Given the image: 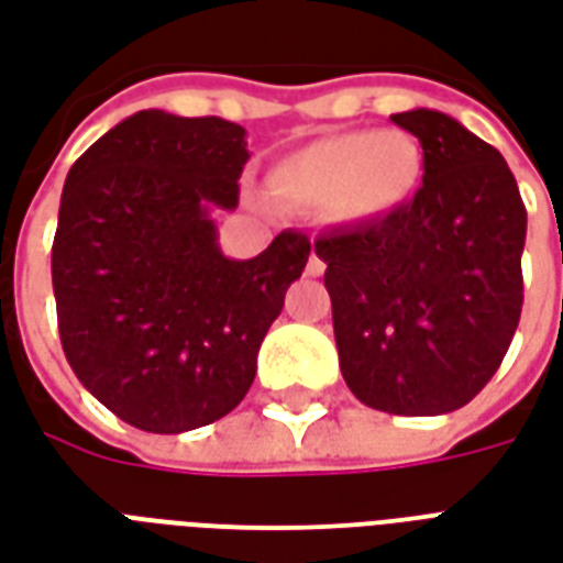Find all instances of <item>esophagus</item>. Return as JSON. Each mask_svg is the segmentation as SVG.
Segmentation results:
<instances>
[{"label":"esophagus","mask_w":563,"mask_h":563,"mask_svg":"<svg viewBox=\"0 0 563 563\" xmlns=\"http://www.w3.org/2000/svg\"><path fill=\"white\" fill-rule=\"evenodd\" d=\"M307 274H310V277H322L324 274V262L319 260V256H310V262H307Z\"/></svg>","instance_id":"1"}]
</instances>
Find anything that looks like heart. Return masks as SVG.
I'll use <instances>...</instances> for the list:
<instances>
[{
    "label": "heart",
    "instance_id": "heart-1",
    "mask_svg": "<svg viewBox=\"0 0 563 563\" xmlns=\"http://www.w3.org/2000/svg\"><path fill=\"white\" fill-rule=\"evenodd\" d=\"M423 157L402 131L331 133L286 154L271 190L295 208H324L336 223H376L418 190Z\"/></svg>",
    "mask_w": 563,
    "mask_h": 563
}]
</instances>
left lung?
Returning a JSON list of instances; mask_svg holds the SVG:
<instances>
[{
	"label": "left lung",
	"instance_id": "1",
	"mask_svg": "<svg viewBox=\"0 0 563 563\" xmlns=\"http://www.w3.org/2000/svg\"><path fill=\"white\" fill-rule=\"evenodd\" d=\"M423 148V185L376 223L316 241L349 390L387 415L472 402L522 313L528 214L498 148L439 110L390 115Z\"/></svg>",
	"mask_w": 563,
	"mask_h": 563
}]
</instances>
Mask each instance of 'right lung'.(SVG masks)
<instances>
[{
  "label": "right lung",
  "mask_w": 563,
  "mask_h": 563,
  "mask_svg": "<svg viewBox=\"0 0 563 563\" xmlns=\"http://www.w3.org/2000/svg\"><path fill=\"white\" fill-rule=\"evenodd\" d=\"M247 131L140 110L70 166L53 241V295L70 369L136 430L176 435L239 406L310 239L286 229L253 260L220 250Z\"/></svg>",
  "instance_id": "1"
}]
</instances>
